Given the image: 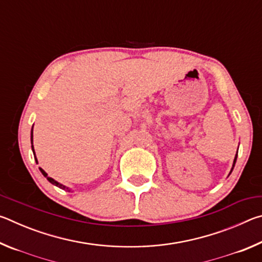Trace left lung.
Here are the masks:
<instances>
[{
    "instance_id": "1",
    "label": "left lung",
    "mask_w": 262,
    "mask_h": 262,
    "mask_svg": "<svg viewBox=\"0 0 262 262\" xmlns=\"http://www.w3.org/2000/svg\"><path fill=\"white\" fill-rule=\"evenodd\" d=\"M237 156H238V150H237V154H236V156H234V159H233V164H232V167H231V171H230V173H229V174H231V172H232L233 167H234V164H236V161H237Z\"/></svg>"
}]
</instances>
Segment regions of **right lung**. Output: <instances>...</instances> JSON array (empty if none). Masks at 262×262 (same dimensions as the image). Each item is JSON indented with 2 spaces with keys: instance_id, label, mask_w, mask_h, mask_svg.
Returning <instances> with one entry per match:
<instances>
[{
  "instance_id": "obj_1",
  "label": "right lung",
  "mask_w": 262,
  "mask_h": 262,
  "mask_svg": "<svg viewBox=\"0 0 262 262\" xmlns=\"http://www.w3.org/2000/svg\"><path fill=\"white\" fill-rule=\"evenodd\" d=\"M31 143H32V151H33V155H34V159H35V162L38 163V161H37V157H35V154H34V149H33V127H32V130H31ZM40 172H41V173L43 174V177H45V178H46L48 181H50L51 184L57 186V187H60L61 189H66V190H68V192H70V190H72V189H70L69 187H66L64 185H62V184H60V183H57L56 180H54L53 178H51V177H48L46 172L43 171L42 168H40Z\"/></svg>"
}]
</instances>
